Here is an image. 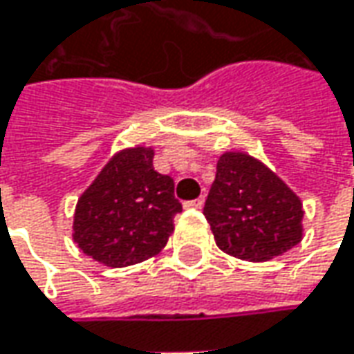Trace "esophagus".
Segmentation results:
<instances>
[{
	"label": "esophagus",
	"instance_id": "1",
	"mask_svg": "<svg viewBox=\"0 0 354 354\" xmlns=\"http://www.w3.org/2000/svg\"><path fill=\"white\" fill-rule=\"evenodd\" d=\"M184 205H186L188 209H200L201 205H203V198H198V200H189V201H186Z\"/></svg>",
	"mask_w": 354,
	"mask_h": 354
}]
</instances>
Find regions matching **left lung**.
<instances>
[{
    "label": "left lung",
    "instance_id": "obj_1",
    "mask_svg": "<svg viewBox=\"0 0 354 354\" xmlns=\"http://www.w3.org/2000/svg\"><path fill=\"white\" fill-rule=\"evenodd\" d=\"M203 215L217 247L243 261L274 259L301 241L299 198L249 154L219 156Z\"/></svg>",
    "mask_w": 354,
    "mask_h": 354
}]
</instances>
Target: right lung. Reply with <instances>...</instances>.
Segmentation results:
<instances>
[{
	"label": "right lung",
	"mask_w": 354,
	"mask_h": 354,
	"mask_svg": "<svg viewBox=\"0 0 354 354\" xmlns=\"http://www.w3.org/2000/svg\"><path fill=\"white\" fill-rule=\"evenodd\" d=\"M153 156L142 147L115 154L82 194L74 241L93 261L123 268L165 249L182 203L174 180L154 170Z\"/></svg>",
	"instance_id": "obj_1"
}]
</instances>
